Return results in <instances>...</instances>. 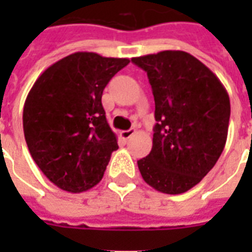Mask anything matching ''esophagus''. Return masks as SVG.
<instances>
[{
    "instance_id": "1",
    "label": "esophagus",
    "mask_w": 252,
    "mask_h": 252,
    "mask_svg": "<svg viewBox=\"0 0 252 252\" xmlns=\"http://www.w3.org/2000/svg\"><path fill=\"white\" fill-rule=\"evenodd\" d=\"M134 133H136V130H134V129L123 130V132H120V137H122L123 140H128V138L132 137Z\"/></svg>"
}]
</instances>
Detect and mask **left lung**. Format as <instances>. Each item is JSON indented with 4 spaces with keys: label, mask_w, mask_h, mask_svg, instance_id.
<instances>
[{
    "label": "left lung",
    "mask_w": 252,
    "mask_h": 252,
    "mask_svg": "<svg viewBox=\"0 0 252 252\" xmlns=\"http://www.w3.org/2000/svg\"><path fill=\"white\" fill-rule=\"evenodd\" d=\"M148 73L156 103L153 148L137 161L142 179L168 195L200 183L222 153L230 99L215 73L183 51L133 57Z\"/></svg>",
    "instance_id": "left-lung-1"
}]
</instances>
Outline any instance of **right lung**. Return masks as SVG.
<instances>
[{
  "instance_id": "right-lung-1",
  "label": "right lung",
  "mask_w": 252,
  "mask_h": 252,
  "mask_svg": "<svg viewBox=\"0 0 252 252\" xmlns=\"http://www.w3.org/2000/svg\"><path fill=\"white\" fill-rule=\"evenodd\" d=\"M128 59L76 52L41 73L23 107L30 154L43 174L64 191L80 193L100 182L118 146L102 94Z\"/></svg>"
}]
</instances>
